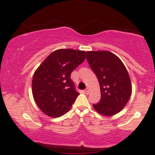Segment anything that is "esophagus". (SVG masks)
<instances>
[{
  "mask_svg": "<svg viewBox=\"0 0 155 155\" xmlns=\"http://www.w3.org/2000/svg\"><path fill=\"white\" fill-rule=\"evenodd\" d=\"M85 92H86L87 94H88L89 93V92H90V90H89V88H87V89H85Z\"/></svg>",
  "mask_w": 155,
  "mask_h": 155,
  "instance_id": "esophagus-1",
  "label": "esophagus"
}]
</instances>
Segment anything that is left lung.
<instances>
[{
  "label": "left lung",
  "instance_id": "obj_1",
  "mask_svg": "<svg viewBox=\"0 0 155 155\" xmlns=\"http://www.w3.org/2000/svg\"><path fill=\"white\" fill-rule=\"evenodd\" d=\"M87 60L100 84L101 98L93 104L94 108L104 116L119 113L132 92L130 79L123 63L108 51H87Z\"/></svg>",
  "mask_w": 155,
  "mask_h": 155
}]
</instances>
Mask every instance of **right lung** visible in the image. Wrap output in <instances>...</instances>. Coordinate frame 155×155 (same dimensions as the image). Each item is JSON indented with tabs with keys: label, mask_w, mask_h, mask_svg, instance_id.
<instances>
[{
	"label": "right lung",
	"mask_w": 155,
	"mask_h": 155,
	"mask_svg": "<svg viewBox=\"0 0 155 155\" xmlns=\"http://www.w3.org/2000/svg\"><path fill=\"white\" fill-rule=\"evenodd\" d=\"M84 51L60 49L51 52L33 74L32 92L38 108L45 114L58 117L71 108L79 93L71 74L84 61Z\"/></svg>",
	"instance_id": "add662e5"
}]
</instances>
